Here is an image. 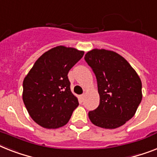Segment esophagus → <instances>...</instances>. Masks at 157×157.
Here are the masks:
<instances>
[{
	"label": "esophagus",
	"instance_id": "1",
	"mask_svg": "<svg viewBox=\"0 0 157 157\" xmlns=\"http://www.w3.org/2000/svg\"><path fill=\"white\" fill-rule=\"evenodd\" d=\"M85 95L84 94H81V95H80V100H81V101H84V99H85Z\"/></svg>",
	"mask_w": 157,
	"mask_h": 157
}]
</instances>
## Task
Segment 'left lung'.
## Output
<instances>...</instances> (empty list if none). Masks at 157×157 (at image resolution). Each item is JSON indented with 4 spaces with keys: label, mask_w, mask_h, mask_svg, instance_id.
I'll list each match as a JSON object with an SVG mask.
<instances>
[{
    "label": "left lung",
    "mask_w": 157,
    "mask_h": 157,
    "mask_svg": "<svg viewBox=\"0 0 157 157\" xmlns=\"http://www.w3.org/2000/svg\"><path fill=\"white\" fill-rule=\"evenodd\" d=\"M85 60L96 76L100 96L98 107L89 112L98 127L114 129L135 115L142 100L140 78L123 56L112 51L94 49Z\"/></svg>",
    "instance_id": "8db88e82"
}]
</instances>
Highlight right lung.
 Listing matches in <instances>:
<instances>
[{"label": "right lung", "instance_id": "right-lung-1", "mask_svg": "<svg viewBox=\"0 0 157 157\" xmlns=\"http://www.w3.org/2000/svg\"><path fill=\"white\" fill-rule=\"evenodd\" d=\"M83 56L84 52L75 48H52L37 59L24 79V104L33 120L41 127H63L78 106L67 73Z\"/></svg>", "mask_w": 157, "mask_h": 157}]
</instances>
